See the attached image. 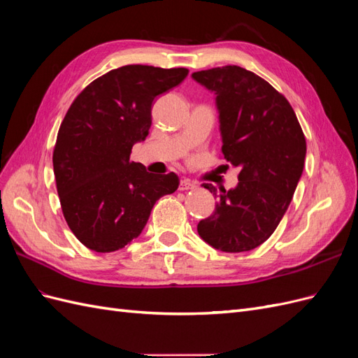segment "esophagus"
Instances as JSON below:
<instances>
[{"label": "esophagus", "instance_id": "34e87169", "mask_svg": "<svg viewBox=\"0 0 358 358\" xmlns=\"http://www.w3.org/2000/svg\"><path fill=\"white\" fill-rule=\"evenodd\" d=\"M196 183L191 182L189 179H182L179 183V191H189V189H196Z\"/></svg>", "mask_w": 358, "mask_h": 358}]
</instances>
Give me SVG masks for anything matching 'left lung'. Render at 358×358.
<instances>
[{
	"label": "left lung",
	"instance_id": "obj_1",
	"mask_svg": "<svg viewBox=\"0 0 358 358\" xmlns=\"http://www.w3.org/2000/svg\"><path fill=\"white\" fill-rule=\"evenodd\" d=\"M215 94L222 154L239 167L236 188L203 183L216 208L201 220V239L222 252L251 251L276 230L301 178L306 140L291 104L255 73L237 66L192 73Z\"/></svg>",
	"mask_w": 358,
	"mask_h": 358
}]
</instances>
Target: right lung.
Segmentation results:
<instances>
[{
    "mask_svg": "<svg viewBox=\"0 0 358 358\" xmlns=\"http://www.w3.org/2000/svg\"><path fill=\"white\" fill-rule=\"evenodd\" d=\"M187 69L124 66L76 96L59 127L53 173L64 218L95 252H113L140 236L157 200L175 192V173L152 175L129 161L152 124V103Z\"/></svg>",
    "mask_w": 358,
    "mask_h": 358,
    "instance_id": "obj_1",
    "label": "right lung"
}]
</instances>
